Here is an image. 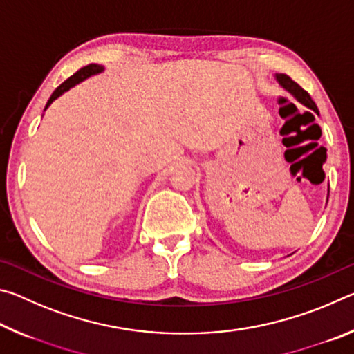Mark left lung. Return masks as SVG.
Listing matches in <instances>:
<instances>
[{"instance_id":"1","label":"left lung","mask_w":354,"mask_h":354,"mask_svg":"<svg viewBox=\"0 0 354 354\" xmlns=\"http://www.w3.org/2000/svg\"><path fill=\"white\" fill-rule=\"evenodd\" d=\"M274 77H277V81H278L279 86L283 87L286 92H289L292 97L298 101V103H301L303 106H306L308 109L314 111L315 113H319V109H317V106H315V103L313 101V98L309 97V93L306 91H303V88L299 87L295 81H292L289 76L283 75V73H277V75H274Z\"/></svg>"}]
</instances>
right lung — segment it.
Returning <instances> with one entry per match:
<instances>
[{"label":"right lung","instance_id":"1","mask_svg":"<svg viewBox=\"0 0 354 354\" xmlns=\"http://www.w3.org/2000/svg\"><path fill=\"white\" fill-rule=\"evenodd\" d=\"M104 71V67L103 65H98V64H91V65H86V67H82L81 70H77L76 73L73 76H70L67 81H64L61 86H59L55 92H53V95L50 97V100H48V103L45 106V111L50 107V104L53 103V101L57 100L59 97H62V95L65 92H68L70 88H73L75 86H77V84L88 80L91 76H95V75H100L103 73Z\"/></svg>","mask_w":354,"mask_h":354}]
</instances>
